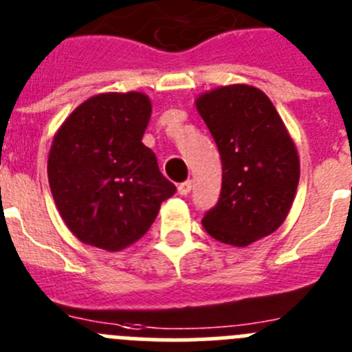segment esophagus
I'll return each instance as SVG.
<instances>
[{
  "mask_svg": "<svg viewBox=\"0 0 352 352\" xmlns=\"http://www.w3.org/2000/svg\"><path fill=\"white\" fill-rule=\"evenodd\" d=\"M190 190H192V182H183V183H179L178 185V193L179 195H188L190 193Z\"/></svg>",
  "mask_w": 352,
  "mask_h": 352,
  "instance_id": "1",
  "label": "esophagus"
}]
</instances>
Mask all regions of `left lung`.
<instances>
[{"label":"left lung","instance_id":"1","mask_svg":"<svg viewBox=\"0 0 352 352\" xmlns=\"http://www.w3.org/2000/svg\"><path fill=\"white\" fill-rule=\"evenodd\" d=\"M195 104L223 167L220 199L202 225L220 243L250 246L288 216L300 178L296 148L270 99L254 87H220Z\"/></svg>","mask_w":352,"mask_h":352}]
</instances>
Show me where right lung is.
<instances>
[{"label": "right lung", "mask_w": 352, "mask_h": 352, "mask_svg": "<svg viewBox=\"0 0 352 352\" xmlns=\"http://www.w3.org/2000/svg\"><path fill=\"white\" fill-rule=\"evenodd\" d=\"M151 102L141 92L87 99L57 131L48 183L82 243L118 251L141 239L176 186L143 144Z\"/></svg>", "instance_id": "obj_1"}]
</instances>
